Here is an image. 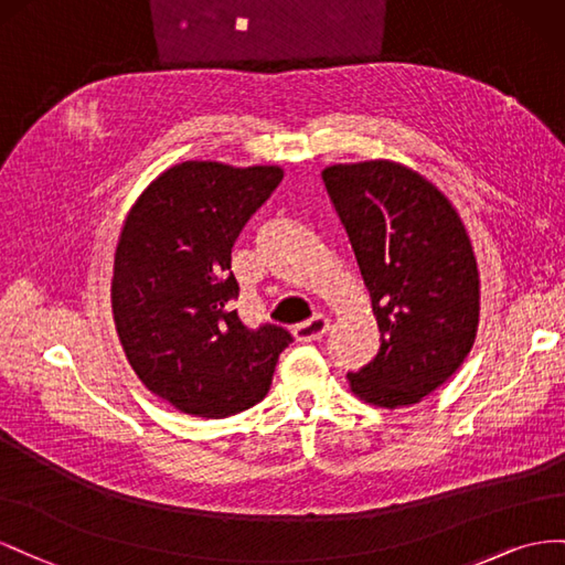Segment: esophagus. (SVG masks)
Returning a JSON list of instances; mask_svg holds the SVG:
<instances>
[{
	"label": "esophagus",
	"instance_id": "34e87169",
	"mask_svg": "<svg viewBox=\"0 0 565 565\" xmlns=\"http://www.w3.org/2000/svg\"><path fill=\"white\" fill-rule=\"evenodd\" d=\"M329 317L324 315H315L312 319L308 321H300V324H296L294 329V335L298 338L300 343H310V341H319V338H324V333L329 331Z\"/></svg>",
	"mask_w": 565,
	"mask_h": 565
}]
</instances>
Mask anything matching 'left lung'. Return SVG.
Listing matches in <instances>:
<instances>
[{
    "label": "left lung",
    "mask_w": 565,
    "mask_h": 565,
    "mask_svg": "<svg viewBox=\"0 0 565 565\" xmlns=\"http://www.w3.org/2000/svg\"><path fill=\"white\" fill-rule=\"evenodd\" d=\"M321 180L381 331L376 358L348 374L350 388L376 407L414 405L476 341L480 281L469 234L443 191L391 160L331 166Z\"/></svg>",
    "instance_id": "8db88e82"
}]
</instances>
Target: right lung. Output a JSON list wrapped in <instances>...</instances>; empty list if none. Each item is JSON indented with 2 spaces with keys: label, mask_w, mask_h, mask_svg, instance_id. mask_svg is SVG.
<instances>
[{
  "label": "right lung",
  "mask_w": 565,
  "mask_h": 565,
  "mask_svg": "<svg viewBox=\"0 0 565 565\" xmlns=\"http://www.w3.org/2000/svg\"><path fill=\"white\" fill-rule=\"evenodd\" d=\"M281 180L277 166L186 160L153 180L125 220L113 319L141 383L184 414L224 418L257 405L294 341L277 324L248 329L234 310L232 248Z\"/></svg>",
  "instance_id": "add662e5"
}]
</instances>
